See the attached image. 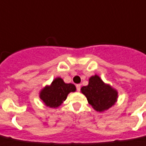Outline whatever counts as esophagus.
<instances>
[{
    "instance_id": "obj_1",
    "label": "esophagus",
    "mask_w": 146,
    "mask_h": 146,
    "mask_svg": "<svg viewBox=\"0 0 146 146\" xmlns=\"http://www.w3.org/2000/svg\"><path fill=\"white\" fill-rule=\"evenodd\" d=\"M76 91H77V92H80V84H76Z\"/></svg>"
}]
</instances>
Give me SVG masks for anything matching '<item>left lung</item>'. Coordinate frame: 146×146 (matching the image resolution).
<instances>
[{
  "instance_id": "1",
  "label": "left lung",
  "mask_w": 146,
  "mask_h": 146,
  "mask_svg": "<svg viewBox=\"0 0 146 146\" xmlns=\"http://www.w3.org/2000/svg\"><path fill=\"white\" fill-rule=\"evenodd\" d=\"M80 90L86 96L89 104L97 111H103L111 108L118 96L117 92L105 84L97 75L90 77L88 85L83 86Z\"/></svg>"
}]
</instances>
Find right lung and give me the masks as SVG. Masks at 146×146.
I'll return each instance as SVG.
<instances>
[{"instance_id":"obj_1","label":"right lung","mask_w":146,"mask_h":146,"mask_svg":"<svg viewBox=\"0 0 146 146\" xmlns=\"http://www.w3.org/2000/svg\"><path fill=\"white\" fill-rule=\"evenodd\" d=\"M76 87L73 84H66L62 78H56L50 86L42 90L40 98L45 104L50 108H57L62 104L70 92H75Z\"/></svg>"}]
</instances>
